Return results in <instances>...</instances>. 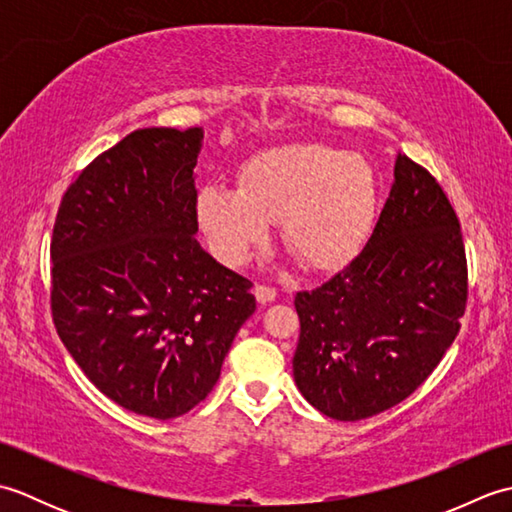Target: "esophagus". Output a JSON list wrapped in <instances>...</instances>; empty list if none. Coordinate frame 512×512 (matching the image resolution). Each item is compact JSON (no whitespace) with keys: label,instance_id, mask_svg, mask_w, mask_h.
<instances>
[{"label":"esophagus","instance_id":"1","mask_svg":"<svg viewBox=\"0 0 512 512\" xmlns=\"http://www.w3.org/2000/svg\"><path fill=\"white\" fill-rule=\"evenodd\" d=\"M255 297H257L259 303H270V301H275L277 290L270 288V286H264V284H257L255 286Z\"/></svg>","mask_w":512,"mask_h":512}]
</instances>
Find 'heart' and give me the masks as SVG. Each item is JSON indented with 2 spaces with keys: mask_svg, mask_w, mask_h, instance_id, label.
<instances>
[{
  "mask_svg": "<svg viewBox=\"0 0 512 512\" xmlns=\"http://www.w3.org/2000/svg\"><path fill=\"white\" fill-rule=\"evenodd\" d=\"M378 204L374 167L354 151L323 143H290L248 158L237 189L206 184L198 193V222L213 253L239 266L262 248L281 220L284 242L314 270L352 259Z\"/></svg>",
  "mask_w": 512,
  "mask_h": 512,
  "instance_id": "b5f03b06",
  "label": "heart"
}]
</instances>
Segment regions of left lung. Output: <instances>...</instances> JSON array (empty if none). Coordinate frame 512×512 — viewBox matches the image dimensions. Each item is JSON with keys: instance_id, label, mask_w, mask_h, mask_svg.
<instances>
[{"instance_id": "8db88e82", "label": "left lung", "mask_w": 512, "mask_h": 512, "mask_svg": "<svg viewBox=\"0 0 512 512\" xmlns=\"http://www.w3.org/2000/svg\"><path fill=\"white\" fill-rule=\"evenodd\" d=\"M466 255L431 173L398 154L372 237L341 273L297 292L295 383L323 416L354 422L409 398L460 332Z\"/></svg>"}]
</instances>
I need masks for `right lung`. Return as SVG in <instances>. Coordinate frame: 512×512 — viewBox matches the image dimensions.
<instances>
[{"mask_svg": "<svg viewBox=\"0 0 512 512\" xmlns=\"http://www.w3.org/2000/svg\"><path fill=\"white\" fill-rule=\"evenodd\" d=\"M202 129H136L76 178L54 222L52 321L96 389L169 420L211 394L253 284L200 246Z\"/></svg>", "mask_w": 512, "mask_h": 512, "instance_id": "1", "label": "right lung"}]
</instances>
